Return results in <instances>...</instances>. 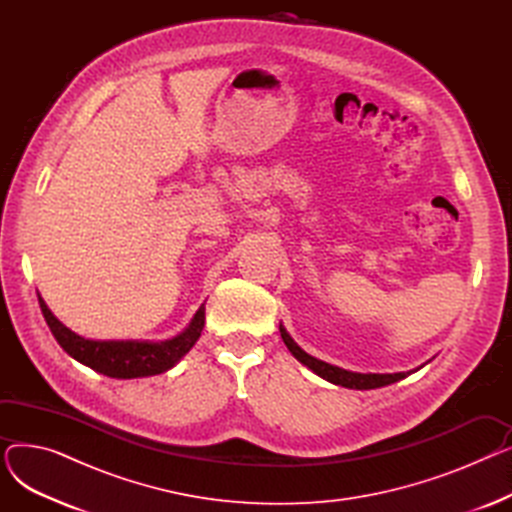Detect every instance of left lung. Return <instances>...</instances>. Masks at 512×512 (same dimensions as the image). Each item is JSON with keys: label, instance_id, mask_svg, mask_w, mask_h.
<instances>
[{"label": "left lung", "instance_id": "obj_1", "mask_svg": "<svg viewBox=\"0 0 512 512\" xmlns=\"http://www.w3.org/2000/svg\"><path fill=\"white\" fill-rule=\"evenodd\" d=\"M280 336L284 340V344L288 346V351L292 353V357L301 361L305 367H309L319 378H324L330 384L342 386V388H351V390H373V388H382V386H390L398 380H405L407 375H411L413 371H398V373H359V371H348L336 365H330L321 359L311 357L309 353H305L303 348L292 340V336L286 332V328L280 324ZM423 367V365H421ZM417 367V369H421ZM415 369V371H417Z\"/></svg>", "mask_w": 512, "mask_h": 512}]
</instances>
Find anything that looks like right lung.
Here are the masks:
<instances>
[{"mask_svg": "<svg viewBox=\"0 0 512 512\" xmlns=\"http://www.w3.org/2000/svg\"><path fill=\"white\" fill-rule=\"evenodd\" d=\"M39 305L53 338L72 359L116 380L149 378L172 369L195 346L205 326V305H201L191 324L168 340H93L66 328L49 311L41 294Z\"/></svg>", "mask_w": 512, "mask_h": 512, "instance_id": "add662e5", "label": "right lung"}]
</instances>
